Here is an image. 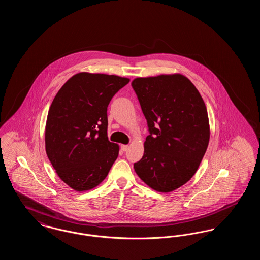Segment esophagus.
<instances>
[{
    "instance_id": "1",
    "label": "esophagus",
    "mask_w": 260,
    "mask_h": 260,
    "mask_svg": "<svg viewBox=\"0 0 260 260\" xmlns=\"http://www.w3.org/2000/svg\"><path fill=\"white\" fill-rule=\"evenodd\" d=\"M129 148V146L128 145H122L121 146V149H122V151H124V152H125V151H127V149Z\"/></svg>"
}]
</instances>
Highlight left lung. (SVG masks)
<instances>
[{
	"mask_svg": "<svg viewBox=\"0 0 260 260\" xmlns=\"http://www.w3.org/2000/svg\"><path fill=\"white\" fill-rule=\"evenodd\" d=\"M132 86L150 132L135 171L152 189L172 192L193 177L208 148L206 104L192 82L181 74L136 78Z\"/></svg>",
	"mask_w": 260,
	"mask_h": 260,
	"instance_id": "obj_1",
	"label": "left lung"
}]
</instances>
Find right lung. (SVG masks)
Instances as JSON below:
<instances>
[{
  "mask_svg": "<svg viewBox=\"0 0 260 260\" xmlns=\"http://www.w3.org/2000/svg\"><path fill=\"white\" fill-rule=\"evenodd\" d=\"M129 79L81 72L58 90L48 113L45 144L64 183L83 192L99 185L119 155L107 136V107Z\"/></svg>",
  "mask_w": 260,
  "mask_h": 260,
  "instance_id": "add662e5",
  "label": "right lung"
}]
</instances>
